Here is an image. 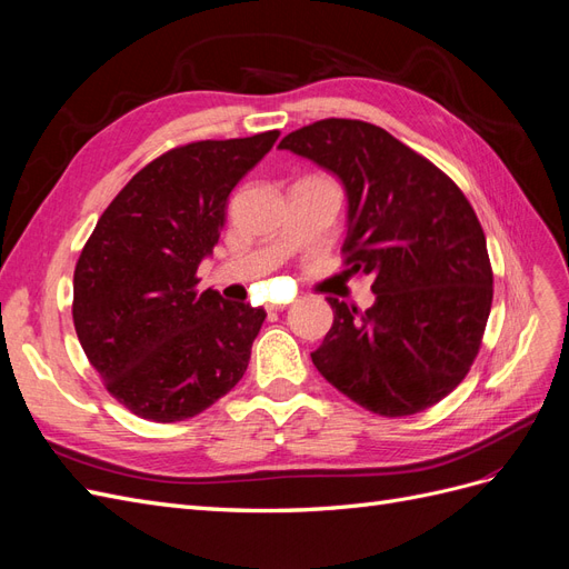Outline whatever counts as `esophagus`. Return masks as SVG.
Instances as JSON below:
<instances>
[{"instance_id":"obj_1","label":"esophagus","mask_w":569,"mask_h":569,"mask_svg":"<svg viewBox=\"0 0 569 569\" xmlns=\"http://www.w3.org/2000/svg\"><path fill=\"white\" fill-rule=\"evenodd\" d=\"M266 308H268V311H284L287 306H284V303H268Z\"/></svg>"}]
</instances>
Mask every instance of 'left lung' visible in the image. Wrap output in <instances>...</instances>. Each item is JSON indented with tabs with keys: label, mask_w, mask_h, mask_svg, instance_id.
I'll return each instance as SVG.
<instances>
[{
	"label": "left lung",
	"mask_w": 569,
	"mask_h": 569,
	"mask_svg": "<svg viewBox=\"0 0 569 569\" xmlns=\"http://www.w3.org/2000/svg\"><path fill=\"white\" fill-rule=\"evenodd\" d=\"M332 170L349 197L343 266L372 274L368 311L330 297L313 366L385 418L416 416L470 372L493 299L487 237L460 187L385 128L325 118L280 142Z\"/></svg>",
	"instance_id": "1"
}]
</instances>
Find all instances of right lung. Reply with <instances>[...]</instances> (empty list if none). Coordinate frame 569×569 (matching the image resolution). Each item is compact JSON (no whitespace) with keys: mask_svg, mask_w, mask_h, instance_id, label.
Instances as JSON below:
<instances>
[{"mask_svg":"<svg viewBox=\"0 0 569 569\" xmlns=\"http://www.w3.org/2000/svg\"><path fill=\"white\" fill-rule=\"evenodd\" d=\"M280 130L161 153L120 189L73 274V325L107 391L134 416L180 422L247 372L263 308L199 291L234 184Z\"/></svg>","mask_w":569,"mask_h":569,"instance_id":"1","label":"right lung"}]
</instances>
